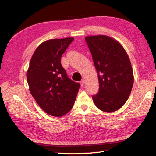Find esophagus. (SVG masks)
I'll return each instance as SVG.
<instances>
[{"instance_id":"1","label":"esophagus","mask_w":156,"mask_h":156,"mask_svg":"<svg viewBox=\"0 0 156 156\" xmlns=\"http://www.w3.org/2000/svg\"><path fill=\"white\" fill-rule=\"evenodd\" d=\"M80 83L81 86H83L84 84V83H85V80H84V79H82V80L80 82Z\"/></svg>"}]
</instances>
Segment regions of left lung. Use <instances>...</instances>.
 I'll return each mask as SVG.
<instances>
[{
  "label": "left lung",
  "instance_id": "left-lung-1",
  "mask_svg": "<svg viewBox=\"0 0 156 156\" xmlns=\"http://www.w3.org/2000/svg\"><path fill=\"white\" fill-rule=\"evenodd\" d=\"M97 71L99 90L92 96L100 110L111 112L127 101L133 84L130 59L119 43L107 35L85 37Z\"/></svg>",
  "mask_w": 156,
  "mask_h": 156
}]
</instances>
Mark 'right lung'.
<instances>
[{"label": "right lung", "mask_w": 156, "mask_h": 156, "mask_svg": "<svg viewBox=\"0 0 156 156\" xmlns=\"http://www.w3.org/2000/svg\"><path fill=\"white\" fill-rule=\"evenodd\" d=\"M74 38L43 42L33 54L27 72L29 90L46 113L62 117L71 110L80 84L72 80L61 64V58Z\"/></svg>", "instance_id": "add662e5"}]
</instances>
